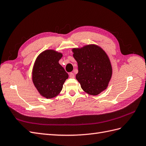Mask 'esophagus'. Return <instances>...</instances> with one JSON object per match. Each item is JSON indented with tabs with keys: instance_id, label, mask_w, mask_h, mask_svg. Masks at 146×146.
<instances>
[{
	"instance_id": "esophagus-1",
	"label": "esophagus",
	"mask_w": 146,
	"mask_h": 146,
	"mask_svg": "<svg viewBox=\"0 0 146 146\" xmlns=\"http://www.w3.org/2000/svg\"><path fill=\"white\" fill-rule=\"evenodd\" d=\"M69 75H70V78H74V73H72H72H70Z\"/></svg>"
}]
</instances>
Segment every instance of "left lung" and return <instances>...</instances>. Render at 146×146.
<instances>
[{"mask_svg": "<svg viewBox=\"0 0 146 146\" xmlns=\"http://www.w3.org/2000/svg\"><path fill=\"white\" fill-rule=\"evenodd\" d=\"M73 56L78 63L76 79L87 94L97 96L105 91L112 76V66L106 52L96 44L73 48Z\"/></svg>", "mask_w": 146, "mask_h": 146, "instance_id": "1", "label": "left lung"}]
</instances>
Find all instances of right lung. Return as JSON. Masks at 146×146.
Returning a JSON list of instances; mask_svg holds the SVG:
<instances>
[{"mask_svg": "<svg viewBox=\"0 0 146 146\" xmlns=\"http://www.w3.org/2000/svg\"><path fill=\"white\" fill-rule=\"evenodd\" d=\"M62 54L46 50L37 56L32 70V80L41 96L52 99L60 94L68 74L58 63Z\"/></svg>", "mask_w": 146, "mask_h": 146, "instance_id": "right-lung-1", "label": "right lung"}]
</instances>
